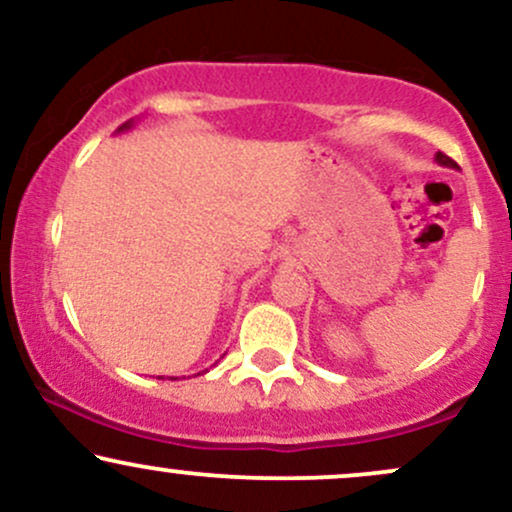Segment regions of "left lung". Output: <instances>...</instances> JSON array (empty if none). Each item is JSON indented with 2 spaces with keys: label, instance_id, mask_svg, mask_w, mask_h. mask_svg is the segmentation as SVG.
<instances>
[{
  "label": "left lung",
  "instance_id": "1",
  "mask_svg": "<svg viewBox=\"0 0 512 512\" xmlns=\"http://www.w3.org/2000/svg\"><path fill=\"white\" fill-rule=\"evenodd\" d=\"M436 161L440 163V166H448V168H457V163H455V161H452V158H450V156L440 154V151H438V154H436Z\"/></svg>",
  "mask_w": 512,
  "mask_h": 512
}]
</instances>
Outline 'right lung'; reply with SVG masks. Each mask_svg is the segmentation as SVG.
Wrapping results in <instances>:
<instances>
[{"instance_id": "right-lung-1", "label": "right lung", "mask_w": 512, "mask_h": 512, "mask_svg": "<svg viewBox=\"0 0 512 512\" xmlns=\"http://www.w3.org/2000/svg\"><path fill=\"white\" fill-rule=\"evenodd\" d=\"M134 127V120H129V122H125V125H122L120 129H117V132H127V129H132Z\"/></svg>"}]
</instances>
